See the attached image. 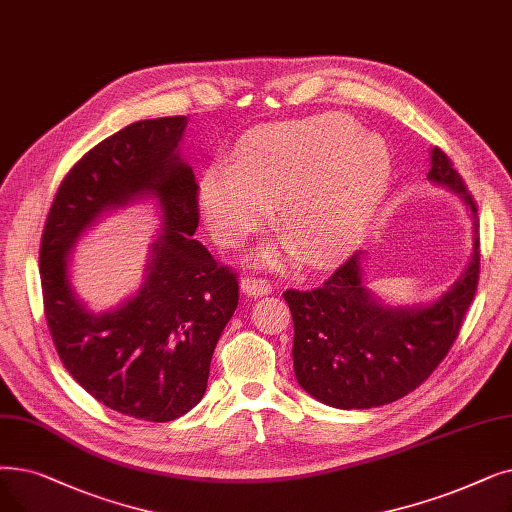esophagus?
I'll use <instances>...</instances> for the list:
<instances>
[{
  "label": "esophagus",
  "mask_w": 512,
  "mask_h": 512,
  "mask_svg": "<svg viewBox=\"0 0 512 512\" xmlns=\"http://www.w3.org/2000/svg\"><path fill=\"white\" fill-rule=\"evenodd\" d=\"M240 291L244 295H249V297H265V295L272 293V284L268 280L247 276V278H242V282H240Z\"/></svg>",
  "instance_id": "1"
}]
</instances>
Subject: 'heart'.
<instances>
[{
  "label": "heart",
  "instance_id": "b5f03b06",
  "mask_svg": "<svg viewBox=\"0 0 512 512\" xmlns=\"http://www.w3.org/2000/svg\"><path fill=\"white\" fill-rule=\"evenodd\" d=\"M389 144L343 115L326 113L249 131L232 161L205 169L198 201L213 238L238 247L276 207V226L309 265L349 255L391 186ZM265 259L282 261L278 249Z\"/></svg>",
  "mask_w": 512,
  "mask_h": 512
}]
</instances>
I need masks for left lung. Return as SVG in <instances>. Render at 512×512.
Segmentation results:
<instances>
[{"label":"left lung","instance_id":"1","mask_svg":"<svg viewBox=\"0 0 512 512\" xmlns=\"http://www.w3.org/2000/svg\"><path fill=\"white\" fill-rule=\"evenodd\" d=\"M427 180L460 196L473 217V255L464 274L429 305L391 307L364 286L362 253L314 291H284L295 324L299 385L322 404L364 410L395 402L425 383L456 341L479 282V217L471 192L441 148Z\"/></svg>","mask_w":512,"mask_h":512}]
</instances>
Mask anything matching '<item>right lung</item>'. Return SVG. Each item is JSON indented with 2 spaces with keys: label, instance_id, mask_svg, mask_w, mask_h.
<instances>
[{
  "label": "right lung",
  "instance_id": "obj_1",
  "mask_svg": "<svg viewBox=\"0 0 512 512\" xmlns=\"http://www.w3.org/2000/svg\"><path fill=\"white\" fill-rule=\"evenodd\" d=\"M186 117L131 123L62 180L41 236L43 309L64 368L106 408L169 422L201 402L215 345L238 307V276L194 240L198 184L180 157ZM152 195L162 207L141 291L94 315L76 297L68 255L106 210Z\"/></svg>",
  "mask_w": 512,
  "mask_h": 512
}]
</instances>
